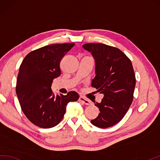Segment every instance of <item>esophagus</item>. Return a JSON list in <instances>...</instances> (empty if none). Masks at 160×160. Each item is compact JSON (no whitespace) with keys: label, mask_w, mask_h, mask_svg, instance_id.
<instances>
[{"label":"esophagus","mask_w":160,"mask_h":160,"mask_svg":"<svg viewBox=\"0 0 160 160\" xmlns=\"http://www.w3.org/2000/svg\"><path fill=\"white\" fill-rule=\"evenodd\" d=\"M79 101L82 102V103L85 104V105H90V101L88 100V99L84 98L83 97H80L79 98Z\"/></svg>","instance_id":"1"}]
</instances>
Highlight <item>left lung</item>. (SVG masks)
<instances>
[{
    "label": "left lung",
    "instance_id": "obj_1",
    "mask_svg": "<svg viewBox=\"0 0 160 160\" xmlns=\"http://www.w3.org/2000/svg\"><path fill=\"white\" fill-rule=\"evenodd\" d=\"M83 48L95 59L96 76L92 87L104 94L95 105L100 110L91 120L99 128H108L119 122L128 111L133 99L136 76L131 60L120 49L100 43H88Z\"/></svg>",
    "mask_w": 160,
    "mask_h": 160
}]
</instances>
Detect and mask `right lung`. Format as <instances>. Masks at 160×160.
I'll list each match as a JSON object with an SVG mask.
<instances>
[{
  "mask_svg": "<svg viewBox=\"0 0 160 160\" xmlns=\"http://www.w3.org/2000/svg\"><path fill=\"white\" fill-rule=\"evenodd\" d=\"M74 45L55 44L36 49L26 55L20 66L16 91L21 109L32 123L41 128L58 125L67 104L79 99L76 92L55 95L51 88L53 79L61 74L60 62Z\"/></svg>",
  "mask_w": 160,
  "mask_h": 160,
  "instance_id": "1",
  "label": "right lung"
}]
</instances>
